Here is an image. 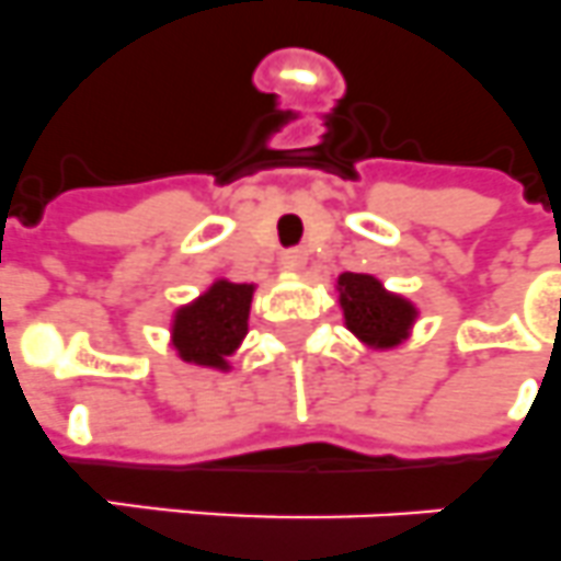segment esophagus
I'll list each match as a JSON object with an SVG mask.
<instances>
[{
  "label": "esophagus",
  "mask_w": 561,
  "mask_h": 561,
  "mask_svg": "<svg viewBox=\"0 0 561 561\" xmlns=\"http://www.w3.org/2000/svg\"><path fill=\"white\" fill-rule=\"evenodd\" d=\"M305 262H308V251L305 248H290V251L282 253V265L288 271H302Z\"/></svg>",
  "instance_id": "obj_1"
}]
</instances>
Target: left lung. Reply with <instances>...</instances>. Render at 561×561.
Here are the masks:
<instances>
[{
    "instance_id": "left-lung-1",
    "label": "left lung",
    "mask_w": 561,
    "mask_h": 561,
    "mask_svg": "<svg viewBox=\"0 0 561 561\" xmlns=\"http://www.w3.org/2000/svg\"><path fill=\"white\" fill-rule=\"evenodd\" d=\"M345 328L374 351L402 345L411 336L419 310L411 299L390 294L370 273H342L336 279Z\"/></svg>"
}]
</instances>
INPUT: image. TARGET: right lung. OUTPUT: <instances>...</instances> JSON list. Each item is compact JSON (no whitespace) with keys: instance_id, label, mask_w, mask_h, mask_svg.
I'll return each mask as SVG.
<instances>
[{"instance_id":"right-lung-1","label":"right lung","mask_w":561,"mask_h":561,"mask_svg":"<svg viewBox=\"0 0 561 561\" xmlns=\"http://www.w3.org/2000/svg\"><path fill=\"white\" fill-rule=\"evenodd\" d=\"M253 290L256 285L216 279L191 305H182L171 322V342L179 359L202 368L230 370L228 356H233L248 336Z\"/></svg>"}]
</instances>
